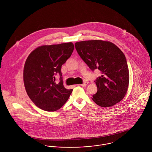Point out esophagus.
<instances>
[{
  "label": "esophagus",
  "instance_id": "1",
  "mask_svg": "<svg viewBox=\"0 0 152 152\" xmlns=\"http://www.w3.org/2000/svg\"><path fill=\"white\" fill-rule=\"evenodd\" d=\"M87 84H88V82H84V83H83V84H80V86H82V87H86Z\"/></svg>",
  "mask_w": 152,
  "mask_h": 152
}]
</instances>
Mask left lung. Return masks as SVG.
Masks as SVG:
<instances>
[{
  "label": "left lung",
  "mask_w": 152,
  "mask_h": 152,
  "mask_svg": "<svg viewBox=\"0 0 152 152\" xmlns=\"http://www.w3.org/2000/svg\"><path fill=\"white\" fill-rule=\"evenodd\" d=\"M77 53L92 71L102 73L94 82L97 92L94 102L101 107H110L121 101L129 84V70L124 53L113 43L99 40L76 42Z\"/></svg>",
  "instance_id": "8db88e82"
}]
</instances>
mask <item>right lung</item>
Listing matches in <instances>:
<instances>
[{
    "mask_svg": "<svg viewBox=\"0 0 152 152\" xmlns=\"http://www.w3.org/2000/svg\"><path fill=\"white\" fill-rule=\"evenodd\" d=\"M74 49L72 43L42 46L34 50L26 59L23 68L26 91L39 108L54 112L68 101L73 89L63 85L61 67ZM60 75L58 82L55 77Z\"/></svg>",
    "mask_w": 152,
    "mask_h": 152,
    "instance_id": "add662e5",
    "label": "right lung"
}]
</instances>
